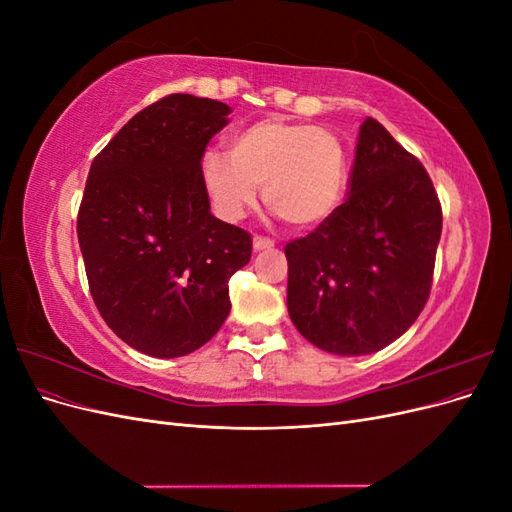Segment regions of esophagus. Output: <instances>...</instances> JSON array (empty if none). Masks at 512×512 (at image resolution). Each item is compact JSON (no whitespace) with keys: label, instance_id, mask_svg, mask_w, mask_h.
Returning a JSON list of instances; mask_svg holds the SVG:
<instances>
[{"label":"esophagus","instance_id":"obj_1","mask_svg":"<svg viewBox=\"0 0 512 512\" xmlns=\"http://www.w3.org/2000/svg\"><path fill=\"white\" fill-rule=\"evenodd\" d=\"M273 241L267 237H254V252H267L273 250Z\"/></svg>","mask_w":512,"mask_h":512}]
</instances>
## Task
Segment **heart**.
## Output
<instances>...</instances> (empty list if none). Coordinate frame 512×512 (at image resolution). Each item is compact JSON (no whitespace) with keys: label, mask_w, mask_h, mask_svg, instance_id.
Masks as SVG:
<instances>
[{"label":"heart","mask_w":512,"mask_h":512,"mask_svg":"<svg viewBox=\"0 0 512 512\" xmlns=\"http://www.w3.org/2000/svg\"><path fill=\"white\" fill-rule=\"evenodd\" d=\"M200 181L215 213L237 222L256 205L294 228H312L333 215L346 190V153L339 138L318 126L262 119L228 141V156L207 151Z\"/></svg>","instance_id":"b5f03b06"}]
</instances>
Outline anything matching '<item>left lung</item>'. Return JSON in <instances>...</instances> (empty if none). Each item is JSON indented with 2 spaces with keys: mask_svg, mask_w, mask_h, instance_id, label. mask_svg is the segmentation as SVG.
I'll return each mask as SVG.
<instances>
[{
  "mask_svg": "<svg viewBox=\"0 0 512 512\" xmlns=\"http://www.w3.org/2000/svg\"><path fill=\"white\" fill-rule=\"evenodd\" d=\"M440 235L442 209L427 170L367 117L348 200L284 250L292 324L339 356L393 344L429 299Z\"/></svg>",
  "mask_w": 512,
  "mask_h": 512,
  "instance_id": "1",
  "label": "left lung"
}]
</instances>
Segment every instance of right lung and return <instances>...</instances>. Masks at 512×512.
<instances>
[{
	"label": "right lung",
	"instance_id": "right-lung-1",
	"mask_svg": "<svg viewBox=\"0 0 512 512\" xmlns=\"http://www.w3.org/2000/svg\"><path fill=\"white\" fill-rule=\"evenodd\" d=\"M230 113L209 98H162L89 168L76 232L91 297L119 339L156 359L220 331L228 280L252 258V237L215 218L200 181L205 147Z\"/></svg>",
	"mask_w": 512,
	"mask_h": 512
}]
</instances>
